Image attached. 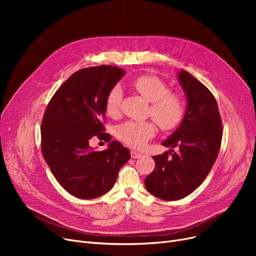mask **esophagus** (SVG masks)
Instances as JSON below:
<instances>
[{
	"instance_id": "obj_1",
	"label": "esophagus",
	"mask_w": 256,
	"mask_h": 256,
	"mask_svg": "<svg viewBox=\"0 0 256 256\" xmlns=\"http://www.w3.org/2000/svg\"><path fill=\"white\" fill-rule=\"evenodd\" d=\"M130 156L132 158H141L142 156V154L136 152V150H132L130 152Z\"/></svg>"
}]
</instances>
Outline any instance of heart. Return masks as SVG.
<instances>
[{"instance_id": "heart-1", "label": "heart", "mask_w": 256, "mask_h": 256, "mask_svg": "<svg viewBox=\"0 0 256 256\" xmlns=\"http://www.w3.org/2000/svg\"><path fill=\"white\" fill-rule=\"evenodd\" d=\"M142 98L150 102L148 114L164 130L176 128L184 116V104L178 93L169 91L168 85L162 80L150 74H142L134 78L130 83ZM122 92L119 86H114L106 98V113L110 117L119 114V106ZM156 134V126L152 121L135 122L128 121L116 128V137L124 144L141 148Z\"/></svg>"}]
</instances>
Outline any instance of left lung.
<instances>
[{
	"label": "left lung",
	"instance_id": "1",
	"mask_svg": "<svg viewBox=\"0 0 256 256\" xmlns=\"http://www.w3.org/2000/svg\"><path fill=\"white\" fill-rule=\"evenodd\" d=\"M178 78L186 93V110L178 130L162 143L171 150L152 156L154 170L144 180L147 191L167 201L182 199L202 184L222 139V121L212 92L186 70H180ZM176 146L180 152L173 153Z\"/></svg>",
	"mask_w": 256,
	"mask_h": 256
}]
</instances>
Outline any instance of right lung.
Returning <instances> with one entry per match:
<instances>
[{
  "instance_id": "add662e5",
  "label": "right lung",
  "mask_w": 256,
  "mask_h": 256,
  "mask_svg": "<svg viewBox=\"0 0 256 256\" xmlns=\"http://www.w3.org/2000/svg\"><path fill=\"white\" fill-rule=\"evenodd\" d=\"M126 70L111 65L87 67L74 72L50 100L42 122V152L54 176L64 189L80 199L106 194L118 172L130 158V150L118 141L102 152L91 149L88 141L104 132L108 93Z\"/></svg>"
}]
</instances>
